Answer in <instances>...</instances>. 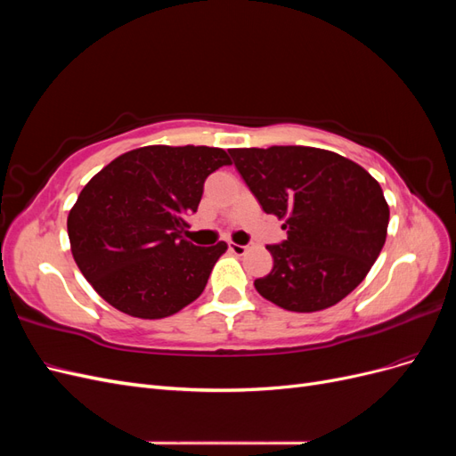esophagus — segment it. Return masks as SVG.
I'll list each match as a JSON object with an SVG mask.
<instances>
[{
  "mask_svg": "<svg viewBox=\"0 0 456 456\" xmlns=\"http://www.w3.org/2000/svg\"><path fill=\"white\" fill-rule=\"evenodd\" d=\"M228 247H230V251L233 255H243L247 249H249V245H240V243H233V241H230Z\"/></svg>",
  "mask_w": 456,
  "mask_h": 456,
  "instance_id": "34e87169",
  "label": "esophagus"
}]
</instances>
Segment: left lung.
I'll return each mask as SVG.
<instances>
[{
	"instance_id": "obj_1",
	"label": "left lung",
	"mask_w": 456,
	"mask_h": 456,
	"mask_svg": "<svg viewBox=\"0 0 456 456\" xmlns=\"http://www.w3.org/2000/svg\"><path fill=\"white\" fill-rule=\"evenodd\" d=\"M233 165L287 240L266 249L273 268L256 291L289 312L335 306L379 258L390 209L362 165L310 146L233 148Z\"/></svg>"
}]
</instances>
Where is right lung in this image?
Masks as SVG:
<instances>
[{"label": "right lung", "instance_id": "1", "mask_svg": "<svg viewBox=\"0 0 456 456\" xmlns=\"http://www.w3.org/2000/svg\"><path fill=\"white\" fill-rule=\"evenodd\" d=\"M223 148L144 146L126 151L81 190L68 215L77 268L108 305L161 320L194 302L228 245L183 238L203 183L230 165Z\"/></svg>", "mask_w": 456, "mask_h": 456}]
</instances>
